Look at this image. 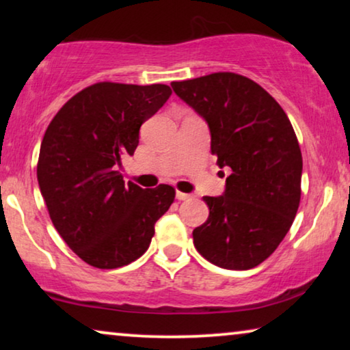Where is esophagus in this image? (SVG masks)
<instances>
[{
  "mask_svg": "<svg viewBox=\"0 0 350 350\" xmlns=\"http://www.w3.org/2000/svg\"><path fill=\"white\" fill-rule=\"evenodd\" d=\"M193 196L191 194H186V193H181V191H176V199L178 200H189Z\"/></svg>",
  "mask_w": 350,
  "mask_h": 350,
  "instance_id": "obj_1",
  "label": "esophagus"
}]
</instances>
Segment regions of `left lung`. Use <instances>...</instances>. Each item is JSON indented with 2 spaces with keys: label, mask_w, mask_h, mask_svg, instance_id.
Segmentation results:
<instances>
[{
  "label": "left lung",
  "mask_w": 350,
  "mask_h": 350,
  "mask_svg": "<svg viewBox=\"0 0 350 350\" xmlns=\"http://www.w3.org/2000/svg\"><path fill=\"white\" fill-rule=\"evenodd\" d=\"M172 88L207 121L217 165L231 169L224 194L204 198L210 213L193 231L194 247L215 266L252 269L275 252L298 212L303 156L293 126L247 76L219 71Z\"/></svg>",
  "instance_id": "obj_1"
}]
</instances>
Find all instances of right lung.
Returning <instances> with one entry per match:
<instances>
[{
  "label": "right lung",
  "instance_id": "add662e5",
  "mask_svg": "<svg viewBox=\"0 0 350 350\" xmlns=\"http://www.w3.org/2000/svg\"><path fill=\"white\" fill-rule=\"evenodd\" d=\"M170 94L165 84L102 81L73 95L46 129L36 167L41 194L57 232L90 266L116 269L140 258L174 202V186L143 189L118 170Z\"/></svg>",
  "mask_w": 350,
  "mask_h": 350
}]
</instances>
